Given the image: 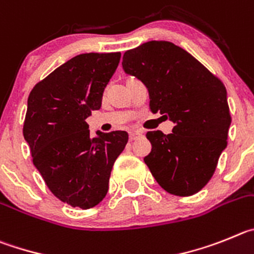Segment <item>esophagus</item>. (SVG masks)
I'll list each match as a JSON object with an SVG mask.
<instances>
[{
    "mask_svg": "<svg viewBox=\"0 0 254 254\" xmlns=\"http://www.w3.org/2000/svg\"><path fill=\"white\" fill-rule=\"evenodd\" d=\"M140 135H141L140 132L132 131V132H130V134H129V139H130V140H135V139L139 138V136H140Z\"/></svg>",
    "mask_w": 254,
    "mask_h": 254,
    "instance_id": "obj_1",
    "label": "esophagus"
}]
</instances>
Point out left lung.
Returning a JSON list of instances; mask_svg holds the SVG:
<instances>
[{
	"label": "left lung",
	"instance_id": "8db88e82",
	"mask_svg": "<svg viewBox=\"0 0 254 254\" xmlns=\"http://www.w3.org/2000/svg\"><path fill=\"white\" fill-rule=\"evenodd\" d=\"M123 69L145 84L150 111L175 123L167 135L147 132L152 150L144 162L153 177L172 195L198 192L227 148L232 118L224 83L170 42L152 40L127 50Z\"/></svg>",
	"mask_w": 254,
	"mask_h": 254
}]
</instances>
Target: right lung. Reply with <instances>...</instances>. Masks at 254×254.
Listing matches in <instances>:
<instances>
[{"mask_svg": "<svg viewBox=\"0 0 254 254\" xmlns=\"http://www.w3.org/2000/svg\"><path fill=\"white\" fill-rule=\"evenodd\" d=\"M122 54L76 56L38 82L27 99L24 138L33 163L56 197L91 209L109 190L111 170L127 143V131L90 135L86 119L102 95Z\"/></svg>", "mask_w": 254, "mask_h": 254, "instance_id": "right-lung-1", "label": "right lung"}]
</instances>
